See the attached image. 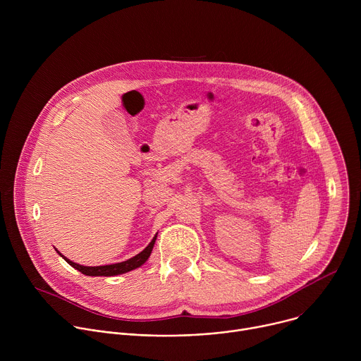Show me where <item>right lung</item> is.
Instances as JSON below:
<instances>
[{
  "label": "right lung",
  "mask_w": 361,
  "mask_h": 361,
  "mask_svg": "<svg viewBox=\"0 0 361 361\" xmlns=\"http://www.w3.org/2000/svg\"><path fill=\"white\" fill-rule=\"evenodd\" d=\"M156 240H157V234L154 235V238L151 240V243L141 251V252H138L137 255H134V257H131V259H128V260H126V262H121V263H116V264H107V266H95V267H90V266H81V264H77V263H74V262H71V260H68L67 257H64L60 251H57L63 259L71 266V267H74L75 270H78L80 273H82V274H85V276H91V277H111V276H118V274H124V273H128V271H131V270H135V269H138V267H141L147 260H148V257H149V254H151V251H152V247H154V244H156Z\"/></svg>",
  "instance_id": "obj_1"
}]
</instances>
